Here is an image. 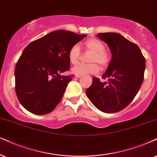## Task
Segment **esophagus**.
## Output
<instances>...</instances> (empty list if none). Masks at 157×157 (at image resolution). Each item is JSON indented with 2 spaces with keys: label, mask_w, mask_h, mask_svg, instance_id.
<instances>
[{
  "label": "esophagus",
  "mask_w": 157,
  "mask_h": 157,
  "mask_svg": "<svg viewBox=\"0 0 157 157\" xmlns=\"http://www.w3.org/2000/svg\"><path fill=\"white\" fill-rule=\"evenodd\" d=\"M81 76H82V75H75V78H80Z\"/></svg>",
  "instance_id": "esophagus-1"
}]
</instances>
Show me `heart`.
<instances>
[{
  "label": "heart",
  "instance_id": "1",
  "mask_svg": "<svg viewBox=\"0 0 157 157\" xmlns=\"http://www.w3.org/2000/svg\"><path fill=\"white\" fill-rule=\"evenodd\" d=\"M84 48L92 52L89 62L90 64H78L72 69L73 73L75 75L96 74L100 71V65L102 68H105L109 63L110 57L108 52L105 50V45L99 39L92 38L86 40L84 43ZM81 57V49L78 44H74L70 48L68 51V59L70 63L75 65L78 63Z\"/></svg>",
  "mask_w": 157,
  "mask_h": 157
}]
</instances>
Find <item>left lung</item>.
Masks as SVG:
<instances>
[{"mask_svg": "<svg viewBox=\"0 0 157 157\" xmlns=\"http://www.w3.org/2000/svg\"><path fill=\"white\" fill-rule=\"evenodd\" d=\"M108 44L111 59L102 75L107 82L93 77L86 94L100 111L107 113L119 112L132 101L144 78L146 59L138 45L116 33H98Z\"/></svg>", "mask_w": 157, "mask_h": 157, "instance_id": "1", "label": "left lung"}]
</instances>
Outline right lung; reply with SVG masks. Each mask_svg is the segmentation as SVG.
<instances>
[{
    "label": "right lung",
    "instance_id": "right-lung-1",
    "mask_svg": "<svg viewBox=\"0 0 157 157\" xmlns=\"http://www.w3.org/2000/svg\"><path fill=\"white\" fill-rule=\"evenodd\" d=\"M86 35L55 30L26 46L15 67V90L25 109L37 115L49 113L63 98L71 75L68 51Z\"/></svg>",
    "mask_w": 157,
    "mask_h": 157
}]
</instances>
